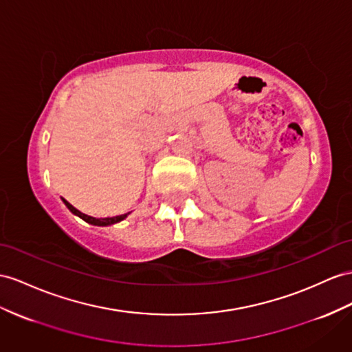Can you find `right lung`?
<instances>
[{
	"label": "right lung",
	"instance_id": "right-lung-1",
	"mask_svg": "<svg viewBox=\"0 0 352 352\" xmlns=\"http://www.w3.org/2000/svg\"><path fill=\"white\" fill-rule=\"evenodd\" d=\"M60 199H62V202H64V204L67 205V208H68L71 212H73L74 215H77V217H80L82 220H85L86 223L94 224V226H111V224H116V223H119V221L124 220V219L128 217V215L131 214V212H126V214H122V215H116V217L95 219V217H90V215H87V214H85V212H82V211H78L77 208H74V206L71 205L67 199H64V197H60Z\"/></svg>",
	"mask_w": 352,
	"mask_h": 352
}]
</instances>
